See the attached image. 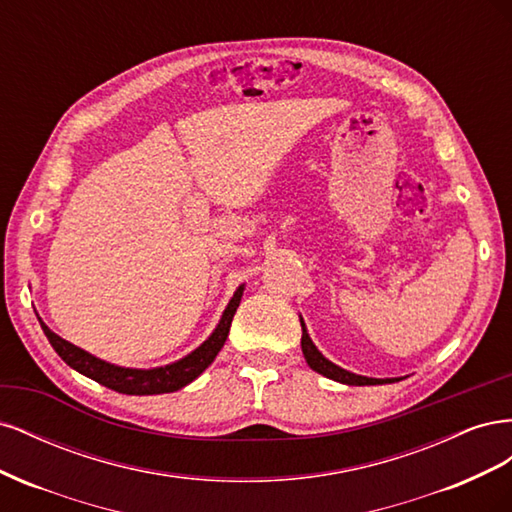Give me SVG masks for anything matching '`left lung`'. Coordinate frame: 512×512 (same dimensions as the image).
Returning <instances> with one entry per match:
<instances>
[{
  "label": "left lung",
  "mask_w": 512,
  "mask_h": 512,
  "mask_svg": "<svg viewBox=\"0 0 512 512\" xmlns=\"http://www.w3.org/2000/svg\"><path fill=\"white\" fill-rule=\"evenodd\" d=\"M301 329H303V335H301V348H303V356L307 365L312 367L314 371H318V374L327 376L335 382H342V384H350V386H367V384H384V382H395L393 378H386V380H378V378H365V376H356V374H350V371L342 369L333 365L329 359H324V356L318 352V348L312 344V339H309L307 331H305V324L301 320Z\"/></svg>",
  "instance_id": "obj_1"
}]
</instances>
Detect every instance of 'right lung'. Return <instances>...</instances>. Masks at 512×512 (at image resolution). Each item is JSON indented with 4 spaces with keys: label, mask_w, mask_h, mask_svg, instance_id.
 Listing matches in <instances>:
<instances>
[{
    "label": "right lung",
    "mask_w": 512,
    "mask_h": 512,
    "mask_svg": "<svg viewBox=\"0 0 512 512\" xmlns=\"http://www.w3.org/2000/svg\"><path fill=\"white\" fill-rule=\"evenodd\" d=\"M241 294H243V286H239V290L235 292V297L230 299L226 312L218 324V329L213 331V335L207 339V342L196 348L192 354L185 356V359L166 365V367H158V369H126V367H115L111 363H104L96 356H91L89 352L76 348L74 344L61 339L59 335H55L46 324L40 320V327L49 339L51 346L55 348V352L64 359L72 369L79 371V374L96 380L100 384H104L106 389H113L117 393H126V395H160V393H173L183 389L185 384H190L194 378H198L203 371L213 363L215 356L222 350L230 324H232V316H235L237 307L241 303Z\"/></svg>",
    "instance_id": "right-lung-1"
}]
</instances>
